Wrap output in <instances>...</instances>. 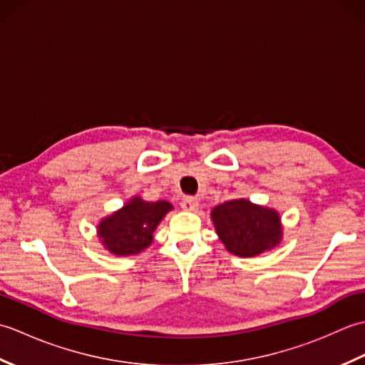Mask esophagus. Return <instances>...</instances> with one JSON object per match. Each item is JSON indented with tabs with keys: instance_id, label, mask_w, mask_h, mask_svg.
I'll list each match as a JSON object with an SVG mask.
<instances>
[{
	"instance_id": "34e87169",
	"label": "esophagus",
	"mask_w": 365,
	"mask_h": 365,
	"mask_svg": "<svg viewBox=\"0 0 365 365\" xmlns=\"http://www.w3.org/2000/svg\"><path fill=\"white\" fill-rule=\"evenodd\" d=\"M180 207L187 212H195L199 208V200L196 197H185L180 202Z\"/></svg>"
}]
</instances>
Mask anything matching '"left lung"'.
I'll return each instance as SVG.
<instances>
[{
	"instance_id": "1",
	"label": "left lung",
	"mask_w": 365,
	"mask_h": 365,
	"mask_svg": "<svg viewBox=\"0 0 365 365\" xmlns=\"http://www.w3.org/2000/svg\"><path fill=\"white\" fill-rule=\"evenodd\" d=\"M216 234L238 257H254L281 243V216L274 208L252 204L247 199L227 200L212 210Z\"/></svg>"
}]
</instances>
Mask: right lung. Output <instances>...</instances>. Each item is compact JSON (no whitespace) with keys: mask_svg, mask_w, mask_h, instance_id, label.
Listing matches in <instances>:
<instances>
[{"mask_svg":"<svg viewBox=\"0 0 365 365\" xmlns=\"http://www.w3.org/2000/svg\"><path fill=\"white\" fill-rule=\"evenodd\" d=\"M173 208L168 200L147 202L139 196L131 197L120 210L100 221V242L114 255L139 254L152 245L155 229Z\"/></svg>","mask_w":365,"mask_h":365,"instance_id":"right-lung-1","label":"right lung"}]
</instances>
